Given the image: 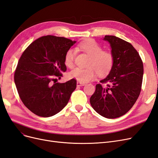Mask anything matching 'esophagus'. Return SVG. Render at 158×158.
Wrapping results in <instances>:
<instances>
[{
	"label": "esophagus",
	"instance_id": "esophagus-1",
	"mask_svg": "<svg viewBox=\"0 0 158 158\" xmlns=\"http://www.w3.org/2000/svg\"><path fill=\"white\" fill-rule=\"evenodd\" d=\"M76 85H77L78 87H80V86H83V85H84L85 84H83V83H81L80 82H77V83H76Z\"/></svg>",
	"mask_w": 158,
	"mask_h": 158
}]
</instances>
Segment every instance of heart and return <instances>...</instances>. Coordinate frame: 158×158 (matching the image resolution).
Returning <instances> with one entry per match:
<instances>
[{
    "label": "heart",
    "mask_w": 158,
    "mask_h": 158,
    "mask_svg": "<svg viewBox=\"0 0 158 158\" xmlns=\"http://www.w3.org/2000/svg\"><path fill=\"white\" fill-rule=\"evenodd\" d=\"M80 48L89 56L86 69L75 68L69 74L71 78H75L81 83L92 80L96 73L100 76H106L111 70L114 64V56L111 51L102 50V47L94 40H88L81 43ZM75 51L69 49L64 55V64L69 68H73Z\"/></svg>",
    "instance_id": "obj_1"
}]
</instances>
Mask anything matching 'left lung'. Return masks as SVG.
Segmentation results:
<instances>
[{"label": "left lung", "instance_id": "1", "mask_svg": "<svg viewBox=\"0 0 158 158\" xmlns=\"http://www.w3.org/2000/svg\"><path fill=\"white\" fill-rule=\"evenodd\" d=\"M103 40L111 47L114 64L107 77L95 85L89 102L100 115L114 118L126 114L136 102L144 68L139 54L130 43L114 35H106Z\"/></svg>", "mask_w": 158, "mask_h": 158}]
</instances>
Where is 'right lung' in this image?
Wrapping results in <instances>:
<instances>
[{
	"mask_svg": "<svg viewBox=\"0 0 158 158\" xmlns=\"http://www.w3.org/2000/svg\"><path fill=\"white\" fill-rule=\"evenodd\" d=\"M76 43L67 38L46 35L23 51L14 73V82L22 102L37 115L49 117L67 105L76 80L52 84L66 70V52Z\"/></svg>",
	"mask_w": 158,
	"mask_h": 158,
	"instance_id": "right-lung-1",
	"label": "right lung"
}]
</instances>
